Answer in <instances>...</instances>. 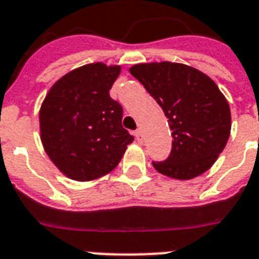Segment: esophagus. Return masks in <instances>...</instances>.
Masks as SVG:
<instances>
[{
	"label": "esophagus",
	"mask_w": 259,
	"mask_h": 259,
	"mask_svg": "<svg viewBox=\"0 0 259 259\" xmlns=\"http://www.w3.org/2000/svg\"><path fill=\"white\" fill-rule=\"evenodd\" d=\"M134 136H136V140H137V141L140 142V144H141V142H144V133H142L141 129L136 130V133H134Z\"/></svg>",
	"instance_id": "obj_1"
}]
</instances>
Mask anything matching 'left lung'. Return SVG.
Instances as JSON below:
<instances>
[{"instance_id":"1","label":"left lung","mask_w":259,"mask_h":259,"mask_svg":"<svg viewBox=\"0 0 259 259\" xmlns=\"http://www.w3.org/2000/svg\"><path fill=\"white\" fill-rule=\"evenodd\" d=\"M130 74L157 101L172 130V152L157 172L176 180L200 176L217 161L229 141L231 111L217 83L187 64H134Z\"/></svg>"}]
</instances>
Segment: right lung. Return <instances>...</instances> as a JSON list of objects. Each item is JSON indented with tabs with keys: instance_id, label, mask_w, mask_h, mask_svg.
<instances>
[{
	"instance_id": "right-lung-1",
	"label": "right lung",
	"mask_w": 259,
	"mask_h": 259,
	"mask_svg": "<svg viewBox=\"0 0 259 259\" xmlns=\"http://www.w3.org/2000/svg\"><path fill=\"white\" fill-rule=\"evenodd\" d=\"M121 66L91 63L54 83L38 111L40 138L55 166L71 180L91 181L119 164L133 136L110 98Z\"/></svg>"
}]
</instances>
